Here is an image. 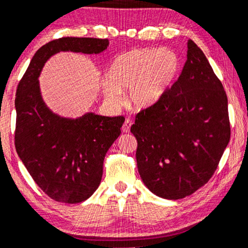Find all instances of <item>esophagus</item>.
<instances>
[{
	"label": "esophagus",
	"mask_w": 248,
	"mask_h": 248,
	"mask_svg": "<svg viewBox=\"0 0 248 248\" xmlns=\"http://www.w3.org/2000/svg\"><path fill=\"white\" fill-rule=\"evenodd\" d=\"M131 124H132V123H131L130 118H127V119L124 120V125H123V130H124V132H129V131H130Z\"/></svg>",
	"instance_id": "1"
}]
</instances>
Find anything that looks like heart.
I'll return each instance as SVG.
<instances>
[{
  "label": "heart",
  "mask_w": 248,
  "mask_h": 248,
  "mask_svg": "<svg viewBox=\"0 0 248 248\" xmlns=\"http://www.w3.org/2000/svg\"><path fill=\"white\" fill-rule=\"evenodd\" d=\"M182 61L169 49H132L114 59L107 72L102 91L107 101L120 105V92L127 90L132 108L146 109L156 105L177 78Z\"/></svg>",
  "instance_id": "b5f03b06"
}]
</instances>
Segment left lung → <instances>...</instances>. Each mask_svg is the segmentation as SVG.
Returning <instances> with one entry per match:
<instances>
[{
    "instance_id": "1",
    "label": "left lung",
    "mask_w": 248,
    "mask_h": 248,
    "mask_svg": "<svg viewBox=\"0 0 248 248\" xmlns=\"http://www.w3.org/2000/svg\"><path fill=\"white\" fill-rule=\"evenodd\" d=\"M175 83L137 113L130 131L143 184L155 195L182 199L212 178L231 139L227 95L193 40Z\"/></svg>"
}]
</instances>
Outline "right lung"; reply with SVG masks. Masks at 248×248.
<instances>
[{"mask_svg":"<svg viewBox=\"0 0 248 248\" xmlns=\"http://www.w3.org/2000/svg\"><path fill=\"white\" fill-rule=\"evenodd\" d=\"M108 39H55L36 51L17 84L14 145L25 168L46 195L77 204L97 190L103 159L120 136L124 117L88 113L76 120L55 116L44 105L38 77L46 61L59 51L100 53Z\"/></svg>","mask_w":248,"mask_h":248,"instance_id":"obj_1","label":"right lung"}]
</instances>
